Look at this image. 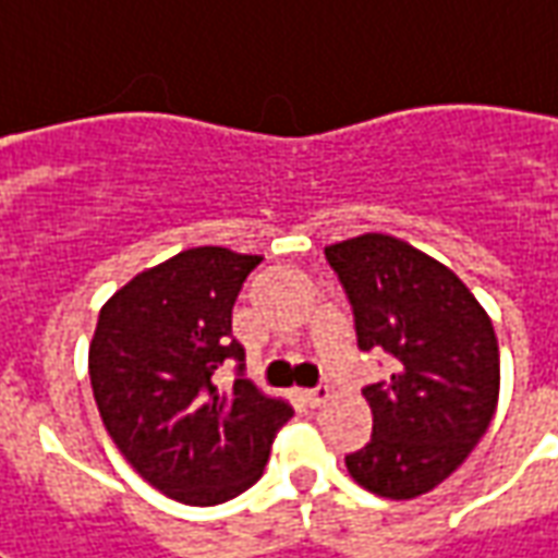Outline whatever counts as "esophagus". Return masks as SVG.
I'll return each instance as SVG.
<instances>
[{"instance_id":"esophagus-1","label":"esophagus","mask_w":558,"mask_h":558,"mask_svg":"<svg viewBox=\"0 0 558 558\" xmlns=\"http://www.w3.org/2000/svg\"><path fill=\"white\" fill-rule=\"evenodd\" d=\"M305 401L311 408H323L326 401H329V387H317V389H307Z\"/></svg>"}]
</instances>
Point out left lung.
<instances>
[{
	"mask_svg": "<svg viewBox=\"0 0 558 558\" xmlns=\"http://www.w3.org/2000/svg\"><path fill=\"white\" fill-rule=\"evenodd\" d=\"M326 259L353 305L362 350L396 360L387 384L362 389L372 441L347 456V471L374 496H426L469 459L496 414L493 319L450 268L396 235L338 241Z\"/></svg>",
	"mask_w": 558,
	"mask_h": 558,
	"instance_id": "left-lung-1",
	"label": "left lung"
}]
</instances>
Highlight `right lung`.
<instances>
[{
  "instance_id": "obj_1",
  "label": "right lung",
  "mask_w": 558,
  "mask_h": 558,
  "mask_svg": "<svg viewBox=\"0 0 558 558\" xmlns=\"http://www.w3.org/2000/svg\"><path fill=\"white\" fill-rule=\"evenodd\" d=\"M259 263L229 247H190L138 271L99 311L89 341L99 416L123 459L174 501L211 508L244 493L292 416L247 377L214 387L223 362L244 360L232 305Z\"/></svg>"
}]
</instances>
